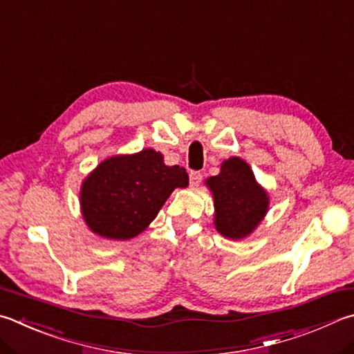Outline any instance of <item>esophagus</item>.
I'll list each match as a JSON object with an SVG mask.
<instances>
[{
    "mask_svg": "<svg viewBox=\"0 0 354 354\" xmlns=\"http://www.w3.org/2000/svg\"><path fill=\"white\" fill-rule=\"evenodd\" d=\"M189 178H190V185H192V187H198L199 183L203 181V175L199 171H190L189 173Z\"/></svg>",
    "mask_w": 354,
    "mask_h": 354,
    "instance_id": "esophagus-1",
    "label": "esophagus"
}]
</instances>
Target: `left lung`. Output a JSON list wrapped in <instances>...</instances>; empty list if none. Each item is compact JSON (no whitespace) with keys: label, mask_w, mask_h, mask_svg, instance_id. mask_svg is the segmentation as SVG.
Wrapping results in <instances>:
<instances>
[{"label":"left lung","mask_w":354,"mask_h":354,"mask_svg":"<svg viewBox=\"0 0 354 354\" xmlns=\"http://www.w3.org/2000/svg\"><path fill=\"white\" fill-rule=\"evenodd\" d=\"M205 184L214 195L218 232L232 240L252 234L266 215L269 196L255 181L249 164L229 158L221 164L220 175L205 179Z\"/></svg>","instance_id":"8db88e82"}]
</instances>
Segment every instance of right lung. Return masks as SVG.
Here are the masks:
<instances>
[{"label": "right lung", "instance_id": "add662e5", "mask_svg": "<svg viewBox=\"0 0 354 354\" xmlns=\"http://www.w3.org/2000/svg\"><path fill=\"white\" fill-rule=\"evenodd\" d=\"M184 167L165 165L153 149L105 159L82 183L86 226L104 239L130 240L155 220L176 187H187Z\"/></svg>", "mask_w": 354, "mask_h": 354}]
</instances>
